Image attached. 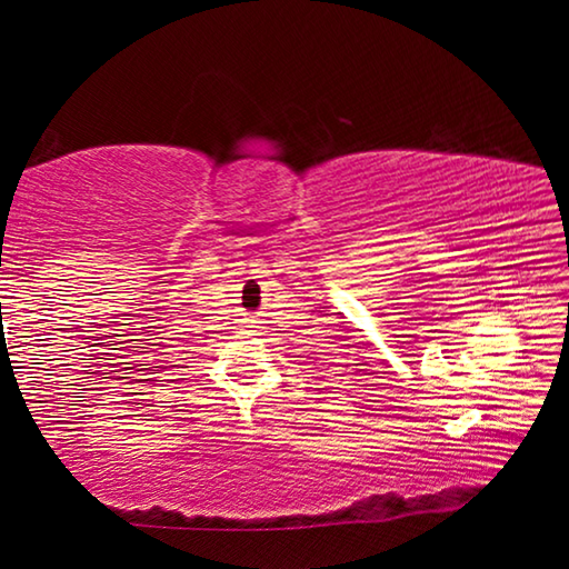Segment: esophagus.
Returning <instances> with one entry per match:
<instances>
[{
  "label": "esophagus",
  "instance_id": "obj_1",
  "mask_svg": "<svg viewBox=\"0 0 569 569\" xmlns=\"http://www.w3.org/2000/svg\"><path fill=\"white\" fill-rule=\"evenodd\" d=\"M248 323H250V326H253V329H261V326H258V323H263V321H258V319H256V316H250V319H248Z\"/></svg>",
  "mask_w": 569,
  "mask_h": 569
}]
</instances>
